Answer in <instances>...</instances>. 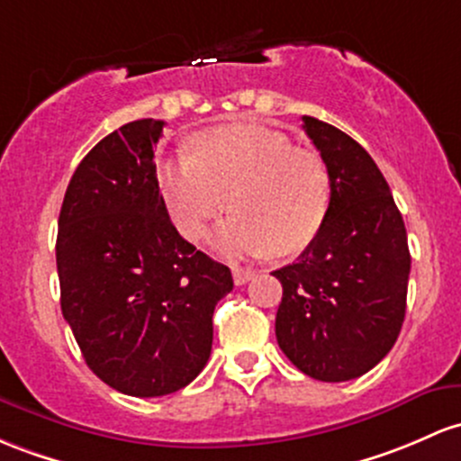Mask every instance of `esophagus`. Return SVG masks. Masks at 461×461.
Wrapping results in <instances>:
<instances>
[{
    "instance_id": "obj_1",
    "label": "esophagus",
    "mask_w": 461,
    "mask_h": 461,
    "mask_svg": "<svg viewBox=\"0 0 461 461\" xmlns=\"http://www.w3.org/2000/svg\"><path fill=\"white\" fill-rule=\"evenodd\" d=\"M231 276H234V282L236 285H247V282L251 280V277H254V271L251 269H239V267H236L234 271H231Z\"/></svg>"
}]
</instances>
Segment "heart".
<instances>
[{"label":"heart","instance_id":"obj_1","mask_svg":"<svg viewBox=\"0 0 461 461\" xmlns=\"http://www.w3.org/2000/svg\"><path fill=\"white\" fill-rule=\"evenodd\" d=\"M155 176L185 240H199L225 205L234 212L212 234L214 249L227 258L300 254L332 203L326 159L260 124L207 129L192 140V153L157 161Z\"/></svg>","mask_w":461,"mask_h":461}]
</instances>
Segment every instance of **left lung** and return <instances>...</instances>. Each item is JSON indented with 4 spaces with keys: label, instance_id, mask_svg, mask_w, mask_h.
I'll return each mask as SVG.
<instances>
[{
    "label": "left lung",
    "instance_id": "left-lung-1",
    "mask_svg": "<svg viewBox=\"0 0 461 461\" xmlns=\"http://www.w3.org/2000/svg\"><path fill=\"white\" fill-rule=\"evenodd\" d=\"M304 131L332 175V203L282 282L277 346L306 376L341 383L363 376L396 343L407 308L411 256L385 176L358 141L304 115Z\"/></svg>",
    "mask_w": 461,
    "mask_h": 461
}]
</instances>
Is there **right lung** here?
I'll use <instances>...</instances> for the list:
<instances>
[{"mask_svg": "<svg viewBox=\"0 0 461 461\" xmlns=\"http://www.w3.org/2000/svg\"><path fill=\"white\" fill-rule=\"evenodd\" d=\"M161 120H135L85 155L59 216L60 311L89 370L126 396L190 385L212 352L231 271L179 236L159 194Z\"/></svg>", "mask_w": 461, "mask_h": 461, "instance_id": "right-lung-1", "label": "right lung"}]
</instances>
